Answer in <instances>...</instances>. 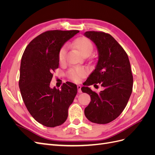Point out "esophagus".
Returning <instances> with one entry per match:
<instances>
[{"label": "esophagus", "mask_w": 155, "mask_h": 155, "mask_svg": "<svg viewBox=\"0 0 155 155\" xmlns=\"http://www.w3.org/2000/svg\"><path fill=\"white\" fill-rule=\"evenodd\" d=\"M81 85H78V91L79 93H81L82 91H81Z\"/></svg>", "instance_id": "obj_1"}]
</instances>
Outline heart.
I'll return each instance as SVG.
<instances>
[{
  "instance_id": "b5f03b06",
  "label": "heart",
  "mask_w": 155,
  "mask_h": 155,
  "mask_svg": "<svg viewBox=\"0 0 155 155\" xmlns=\"http://www.w3.org/2000/svg\"><path fill=\"white\" fill-rule=\"evenodd\" d=\"M74 45L84 55H88L93 50L94 46L92 41L86 37H79L74 41ZM67 46L64 45L60 48L58 53V61L60 64L65 61V56L67 54ZM87 74V70L83 67H76L70 69L67 76L70 80L74 82H79L81 78H85Z\"/></svg>"
}]
</instances>
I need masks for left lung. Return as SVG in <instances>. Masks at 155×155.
<instances>
[{
    "label": "left lung",
    "instance_id": "8db88e82",
    "mask_svg": "<svg viewBox=\"0 0 155 155\" xmlns=\"http://www.w3.org/2000/svg\"><path fill=\"white\" fill-rule=\"evenodd\" d=\"M84 35L96 44L99 53L96 68L84 83L104 88L100 93L81 88L91 98L85 115L91 122L106 124L118 118L127 104L133 85L130 64L126 51L110 34L89 31Z\"/></svg>",
    "mask_w": 155,
    "mask_h": 155
}]
</instances>
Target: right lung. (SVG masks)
<instances>
[{
	"instance_id": "1",
	"label": "right lung",
	"mask_w": 155,
	"mask_h": 155,
	"mask_svg": "<svg viewBox=\"0 0 155 155\" xmlns=\"http://www.w3.org/2000/svg\"><path fill=\"white\" fill-rule=\"evenodd\" d=\"M79 30H49L37 36L22 54L18 81L23 101L37 121L48 127L63 124L77 94L76 85L66 82L61 89L51 88L53 72L58 68V53Z\"/></svg>"
}]
</instances>
